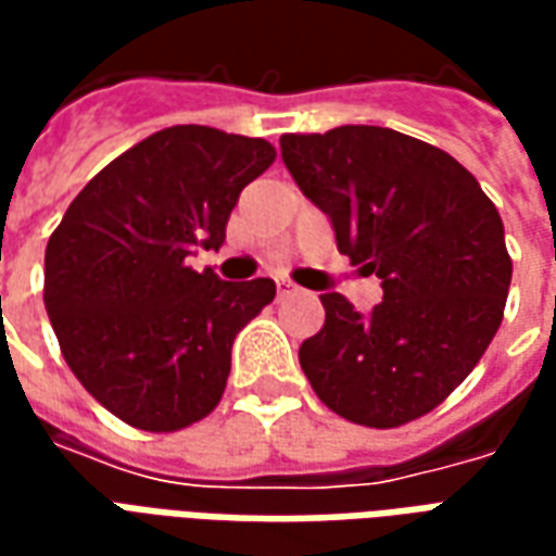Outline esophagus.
I'll return each mask as SVG.
<instances>
[{
	"label": "esophagus",
	"instance_id": "34e87169",
	"mask_svg": "<svg viewBox=\"0 0 556 556\" xmlns=\"http://www.w3.org/2000/svg\"><path fill=\"white\" fill-rule=\"evenodd\" d=\"M277 291H279V298H289V294H294V291H298V286H294V282H289V279H277Z\"/></svg>",
	"mask_w": 556,
	"mask_h": 556
}]
</instances>
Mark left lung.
<instances>
[{
    "label": "left lung",
    "instance_id": "8db88e82",
    "mask_svg": "<svg viewBox=\"0 0 556 556\" xmlns=\"http://www.w3.org/2000/svg\"><path fill=\"white\" fill-rule=\"evenodd\" d=\"M279 148L339 253L384 289L366 315L325 291V327L301 345V369L351 422L396 429L429 414L501 327L513 258L497 207L458 160L390 127L286 134Z\"/></svg>",
    "mask_w": 556,
    "mask_h": 556
}]
</instances>
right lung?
<instances>
[{
    "mask_svg": "<svg viewBox=\"0 0 556 556\" xmlns=\"http://www.w3.org/2000/svg\"><path fill=\"white\" fill-rule=\"evenodd\" d=\"M265 139L175 125L103 166L43 255V306L79 384L142 431L217 408L231 342L274 301V279L223 282L187 267L219 250L238 195L274 163Z\"/></svg>",
    "mask_w": 556,
    "mask_h": 556,
    "instance_id": "1",
    "label": "right lung"
}]
</instances>
